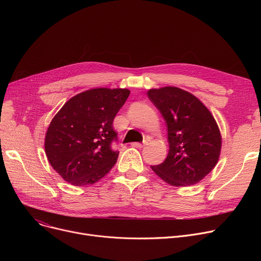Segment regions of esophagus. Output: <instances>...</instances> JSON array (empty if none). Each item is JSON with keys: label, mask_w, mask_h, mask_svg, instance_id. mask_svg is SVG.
I'll return each instance as SVG.
<instances>
[{"label": "esophagus", "mask_w": 261, "mask_h": 261, "mask_svg": "<svg viewBox=\"0 0 261 261\" xmlns=\"http://www.w3.org/2000/svg\"><path fill=\"white\" fill-rule=\"evenodd\" d=\"M145 145L141 144V143H132V147L134 148H143Z\"/></svg>", "instance_id": "1"}]
</instances>
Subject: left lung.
Here are the masks:
<instances>
[{
    "label": "left lung",
    "mask_w": 261,
    "mask_h": 261,
    "mask_svg": "<svg viewBox=\"0 0 261 261\" xmlns=\"http://www.w3.org/2000/svg\"><path fill=\"white\" fill-rule=\"evenodd\" d=\"M148 97L166 122L169 143L166 160L151 169L172 186L197 184L220 155L221 135L215 118L193 94L179 88L151 89Z\"/></svg>",
    "instance_id": "left-lung-1"
}]
</instances>
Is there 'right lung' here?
<instances>
[{
	"instance_id": "obj_1",
	"label": "right lung",
	"mask_w": 261,
	"mask_h": 261,
	"mask_svg": "<svg viewBox=\"0 0 261 261\" xmlns=\"http://www.w3.org/2000/svg\"><path fill=\"white\" fill-rule=\"evenodd\" d=\"M127 89H92L66 101L49 123L45 153L51 167L75 186L94 184L118 158L113 120L129 97Z\"/></svg>"
}]
</instances>
